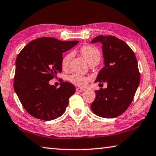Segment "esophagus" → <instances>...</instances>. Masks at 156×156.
Wrapping results in <instances>:
<instances>
[{
    "instance_id": "esophagus-1",
    "label": "esophagus",
    "mask_w": 156,
    "mask_h": 156,
    "mask_svg": "<svg viewBox=\"0 0 156 156\" xmlns=\"http://www.w3.org/2000/svg\"><path fill=\"white\" fill-rule=\"evenodd\" d=\"M76 91H78V92H82V91H85V89H84L83 88H80V87H77V88H76Z\"/></svg>"
}]
</instances>
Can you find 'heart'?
Here are the masks:
<instances>
[{
  "instance_id": "b5f03b06",
  "label": "heart",
  "mask_w": 156,
  "mask_h": 156,
  "mask_svg": "<svg viewBox=\"0 0 156 156\" xmlns=\"http://www.w3.org/2000/svg\"><path fill=\"white\" fill-rule=\"evenodd\" d=\"M80 51L81 54L83 55L84 58L87 60V61L89 64L93 62H99L100 57H101V54H100V50L96 47L93 45H89V44H87V45H84L80 48ZM72 53H68V54L63 56L61 61V65L62 69L68 68L71 62V60H72ZM69 80L77 86L84 87L88 83L89 78L85 76L76 74V73H75V74L71 75L69 77Z\"/></svg>"
}]
</instances>
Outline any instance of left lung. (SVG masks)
Returning a JSON list of instances; mask_svg holds the SVG:
<instances>
[{
  "label": "left lung",
  "mask_w": 156,
  "mask_h": 156,
  "mask_svg": "<svg viewBox=\"0 0 156 156\" xmlns=\"http://www.w3.org/2000/svg\"><path fill=\"white\" fill-rule=\"evenodd\" d=\"M102 44L105 67L96 83H107V88L96 90L91 109L102 118L118 117L131 105L140 83V76L136 55L125 42L113 36H98L91 43Z\"/></svg>",
  "instance_id": "obj_1"
}]
</instances>
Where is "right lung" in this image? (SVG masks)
Segmentation results:
<instances>
[{
	"mask_svg": "<svg viewBox=\"0 0 156 156\" xmlns=\"http://www.w3.org/2000/svg\"><path fill=\"white\" fill-rule=\"evenodd\" d=\"M78 43L41 37L30 42L18 54L14 88L23 107L33 117L51 120L65 112L69 98L76 91L74 85L62 82L56 89L49 81L61 72L62 53Z\"/></svg>",
	"mask_w": 156,
	"mask_h": 156,
	"instance_id": "add662e5",
	"label": "right lung"
}]
</instances>
